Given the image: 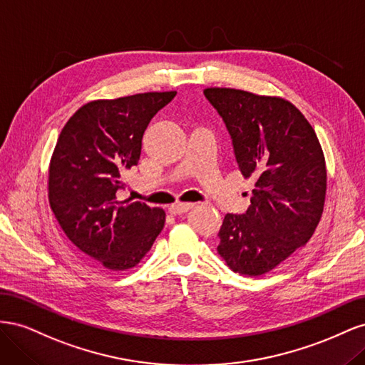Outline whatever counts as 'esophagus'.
<instances>
[{
  "instance_id": "esophagus-1",
  "label": "esophagus",
  "mask_w": 365,
  "mask_h": 365,
  "mask_svg": "<svg viewBox=\"0 0 365 365\" xmlns=\"http://www.w3.org/2000/svg\"><path fill=\"white\" fill-rule=\"evenodd\" d=\"M193 205L195 204H192V202H176V204H173V205H170V208H169V212L172 213V215H182V213H187L189 212L190 208H193Z\"/></svg>"
}]
</instances>
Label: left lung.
<instances>
[{"mask_svg": "<svg viewBox=\"0 0 365 365\" xmlns=\"http://www.w3.org/2000/svg\"><path fill=\"white\" fill-rule=\"evenodd\" d=\"M204 96L224 120L242 175L256 182L247 212L225 215L217 251L235 272L256 277L312 237L326 196L323 150L284 98L233 88H207Z\"/></svg>", "mask_w": 365, "mask_h": 365, "instance_id": "left-lung-1", "label": "left lung"}]
</instances>
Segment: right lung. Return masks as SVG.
<instances>
[{
    "label": "right lung",
    "mask_w": 365,
    "mask_h": 365,
    "mask_svg": "<svg viewBox=\"0 0 365 365\" xmlns=\"http://www.w3.org/2000/svg\"><path fill=\"white\" fill-rule=\"evenodd\" d=\"M175 91L96 101L63 126L48 170V200L63 233L106 269L134 268L165 222L163 208L130 200L121 173L138 164L150 120Z\"/></svg>",
    "instance_id": "1"
}]
</instances>
